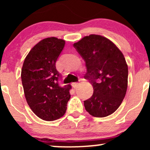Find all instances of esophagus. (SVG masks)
I'll use <instances>...</instances> for the list:
<instances>
[{"instance_id":"obj_1","label":"esophagus","mask_w":150,"mask_h":150,"mask_svg":"<svg viewBox=\"0 0 150 150\" xmlns=\"http://www.w3.org/2000/svg\"><path fill=\"white\" fill-rule=\"evenodd\" d=\"M72 85H73L74 88H75V87H77V86L79 85V82H73V83L72 84Z\"/></svg>"}]
</instances>
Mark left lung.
Segmentation results:
<instances>
[{"instance_id":"left-lung-1","label":"left lung","mask_w":150,"mask_h":150,"mask_svg":"<svg viewBox=\"0 0 150 150\" xmlns=\"http://www.w3.org/2000/svg\"><path fill=\"white\" fill-rule=\"evenodd\" d=\"M87 67L85 77L94 92L84 101L86 111L94 117H106L118 109L128 87V68L121 51L107 38L90 34L75 43Z\"/></svg>"}]
</instances>
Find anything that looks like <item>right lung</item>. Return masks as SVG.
<instances>
[{"instance_id":"1","label":"right lung","mask_w":150,"mask_h":150,"mask_svg":"<svg viewBox=\"0 0 150 150\" xmlns=\"http://www.w3.org/2000/svg\"><path fill=\"white\" fill-rule=\"evenodd\" d=\"M65 41L49 37L30 50L22 68L21 78L27 104L41 119L51 121L65 114L71 85L61 87V74L56 68Z\"/></svg>"}]
</instances>
